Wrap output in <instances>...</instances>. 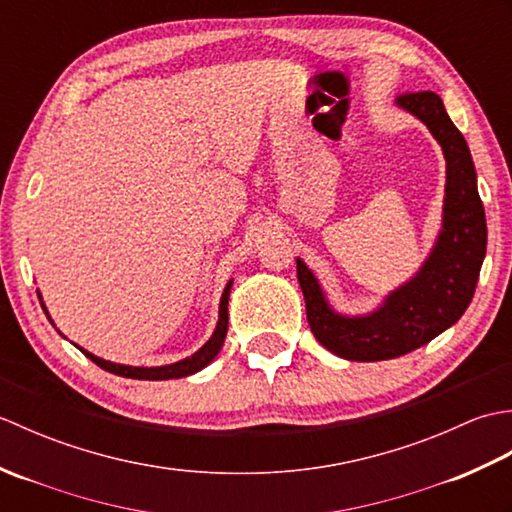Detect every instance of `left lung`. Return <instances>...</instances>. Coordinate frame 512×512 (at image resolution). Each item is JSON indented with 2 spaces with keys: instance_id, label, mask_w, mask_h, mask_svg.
Here are the masks:
<instances>
[{
  "instance_id": "left-lung-1",
  "label": "left lung",
  "mask_w": 512,
  "mask_h": 512,
  "mask_svg": "<svg viewBox=\"0 0 512 512\" xmlns=\"http://www.w3.org/2000/svg\"><path fill=\"white\" fill-rule=\"evenodd\" d=\"M398 105L429 127L447 160L442 231L420 273L387 295L372 314L343 317L325 301L312 270L297 259L310 330L325 350L347 361L398 358L451 328L469 308L486 255L484 204L477 193L471 151L460 129L436 92L400 94Z\"/></svg>"
}]
</instances>
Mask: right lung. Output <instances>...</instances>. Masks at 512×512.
<instances>
[{
  "instance_id": "obj_1",
  "label": "right lung",
  "mask_w": 512,
  "mask_h": 512,
  "mask_svg": "<svg viewBox=\"0 0 512 512\" xmlns=\"http://www.w3.org/2000/svg\"><path fill=\"white\" fill-rule=\"evenodd\" d=\"M231 286H233V281H228L226 288H224V295H222V301H220V319H217V328H215L213 336L200 347L198 352L191 354L189 358H184V361L162 365V367H132V365H116V363H110V361H103V358L85 352L83 347H79V350L85 356H88L92 363H96L101 369H105V372L116 374V376L138 378V380H169V378L191 376L195 372H200L202 367L209 365L213 358L217 356V352L222 350L224 339H226V330H228V295H231ZM39 301H41V295H39ZM41 308H43V312L48 314L46 306H43V301H41Z\"/></svg>"
}]
</instances>
